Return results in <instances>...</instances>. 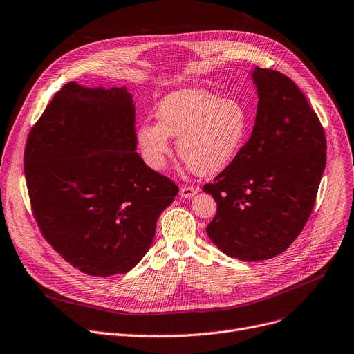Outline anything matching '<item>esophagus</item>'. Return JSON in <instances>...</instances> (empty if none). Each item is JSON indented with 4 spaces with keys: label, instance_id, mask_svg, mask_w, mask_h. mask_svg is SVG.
I'll return each instance as SVG.
<instances>
[{
    "label": "esophagus",
    "instance_id": "34e87169",
    "mask_svg": "<svg viewBox=\"0 0 354 354\" xmlns=\"http://www.w3.org/2000/svg\"><path fill=\"white\" fill-rule=\"evenodd\" d=\"M198 191L194 187H189V185H182L179 189V195L182 198H192Z\"/></svg>",
    "mask_w": 354,
    "mask_h": 354
}]
</instances>
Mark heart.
<instances>
[{
  "mask_svg": "<svg viewBox=\"0 0 354 354\" xmlns=\"http://www.w3.org/2000/svg\"><path fill=\"white\" fill-rule=\"evenodd\" d=\"M158 123L145 122L136 132L140 153L149 167L162 171L171 156L169 136L189 169L201 176L221 172L244 146L250 122L235 100L207 90L187 88L167 95L156 109Z\"/></svg>",
  "mask_w": 354,
  "mask_h": 354,
  "instance_id": "1",
  "label": "heart"
}]
</instances>
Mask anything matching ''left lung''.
<instances>
[{"label":"left lung","instance_id":"8db88e82","mask_svg":"<svg viewBox=\"0 0 354 354\" xmlns=\"http://www.w3.org/2000/svg\"><path fill=\"white\" fill-rule=\"evenodd\" d=\"M258 110L248 142L203 191L216 201L207 227L224 254L263 261L284 252L313 212L326 166V133L286 74L257 67Z\"/></svg>","mask_w":354,"mask_h":354}]
</instances>
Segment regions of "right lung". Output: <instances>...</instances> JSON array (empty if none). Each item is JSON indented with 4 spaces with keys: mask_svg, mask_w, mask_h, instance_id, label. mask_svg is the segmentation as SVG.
Listing matches in <instances>:
<instances>
[{
    "mask_svg": "<svg viewBox=\"0 0 354 354\" xmlns=\"http://www.w3.org/2000/svg\"><path fill=\"white\" fill-rule=\"evenodd\" d=\"M126 87L70 82L31 127L24 174L32 216L62 258L88 275L132 270L151 248L178 185L136 152Z\"/></svg>",
    "mask_w": 354,
    "mask_h": 354,
    "instance_id": "add662e5",
    "label": "right lung"
}]
</instances>
